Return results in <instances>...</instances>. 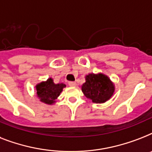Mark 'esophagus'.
I'll return each mask as SVG.
<instances>
[{"instance_id":"34e87169","label":"esophagus","mask_w":152,"mask_h":152,"mask_svg":"<svg viewBox=\"0 0 152 152\" xmlns=\"http://www.w3.org/2000/svg\"><path fill=\"white\" fill-rule=\"evenodd\" d=\"M69 85L71 86V87H75V86L76 85V82H74V81H69Z\"/></svg>"}]
</instances>
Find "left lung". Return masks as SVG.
I'll list each match as a JSON object with an SVG mask.
<instances>
[{
  "instance_id": "left-lung-1",
  "label": "left lung",
  "mask_w": 152,
  "mask_h": 152,
  "mask_svg": "<svg viewBox=\"0 0 152 152\" xmlns=\"http://www.w3.org/2000/svg\"><path fill=\"white\" fill-rule=\"evenodd\" d=\"M82 91L93 102L102 103L110 99L114 91L110 80L103 74H89L82 86Z\"/></svg>"
}]
</instances>
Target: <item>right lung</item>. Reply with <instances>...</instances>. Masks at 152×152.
<instances>
[{"mask_svg": "<svg viewBox=\"0 0 152 152\" xmlns=\"http://www.w3.org/2000/svg\"><path fill=\"white\" fill-rule=\"evenodd\" d=\"M64 87V83L55 84L52 79L50 78L46 82H42L36 86L37 95L42 102L52 104L59 96Z\"/></svg>", "mask_w": 152, "mask_h": 152, "instance_id": "right-lung-1", "label": "right lung"}]
</instances>
